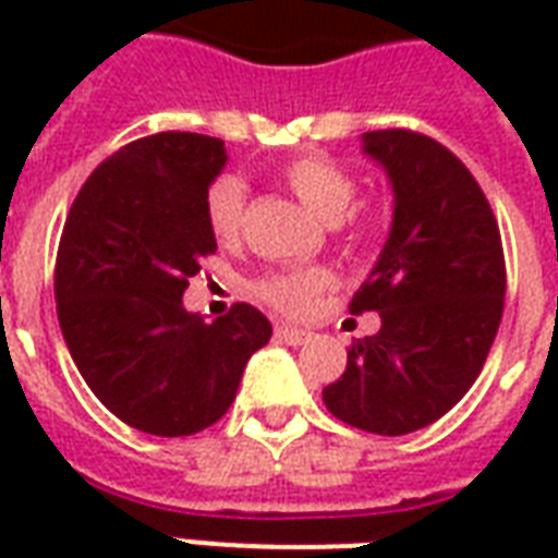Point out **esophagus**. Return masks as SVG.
<instances>
[{"label":"esophagus","mask_w":558,"mask_h":558,"mask_svg":"<svg viewBox=\"0 0 558 558\" xmlns=\"http://www.w3.org/2000/svg\"><path fill=\"white\" fill-rule=\"evenodd\" d=\"M275 338L283 340V343H292V347H299L304 340H311V331H304V328L295 326H278L275 328Z\"/></svg>","instance_id":"34e87169"}]
</instances>
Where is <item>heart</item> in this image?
Here are the masks:
<instances>
[{"instance_id":"heart-1","label":"heart","mask_w":558,"mask_h":558,"mask_svg":"<svg viewBox=\"0 0 558 558\" xmlns=\"http://www.w3.org/2000/svg\"><path fill=\"white\" fill-rule=\"evenodd\" d=\"M283 179L290 184L292 194L326 223H338L340 218H347L350 208L355 206V196H359L355 179L326 160H292L283 170ZM244 199H247V191H244L242 179H235V175H220L218 182L208 187L206 220L208 230L220 244H235L242 239ZM328 283H331V275L323 266L290 268V271H275L259 280L256 295L283 314H302L316 302V295L326 290Z\"/></svg>"}]
</instances>
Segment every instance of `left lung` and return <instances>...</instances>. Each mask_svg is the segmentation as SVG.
I'll return each instance as SVG.
<instances>
[{
  "label": "left lung",
  "instance_id": "left-lung-1",
  "mask_svg": "<svg viewBox=\"0 0 558 558\" xmlns=\"http://www.w3.org/2000/svg\"><path fill=\"white\" fill-rule=\"evenodd\" d=\"M395 191L386 247L352 295L383 326L355 340L323 388L328 412L379 436L421 430L478 379L505 307V256L487 196L442 143L391 128L362 134Z\"/></svg>",
  "mask_w": 558,
  "mask_h": 558
}]
</instances>
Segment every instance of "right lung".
<instances>
[{
    "mask_svg": "<svg viewBox=\"0 0 558 558\" xmlns=\"http://www.w3.org/2000/svg\"><path fill=\"white\" fill-rule=\"evenodd\" d=\"M223 140L163 131L104 160L68 211L56 314L92 395L151 436H191L230 410L244 364L271 338L251 304L206 323L182 295L218 251L206 194Z\"/></svg>",
    "mask_w": 558,
    "mask_h": 558,
    "instance_id": "1",
    "label": "right lung"
}]
</instances>
